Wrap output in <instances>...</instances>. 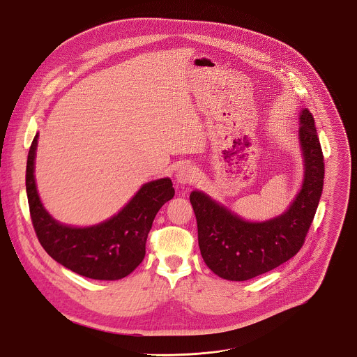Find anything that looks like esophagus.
<instances>
[{
    "label": "esophagus",
    "instance_id": "obj_1",
    "mask_svg": "<svg viewBox=\"0 0 357 357\" xmlns=\"http://www.w3.org/2000/svg\"><path fill=\"white\" fill-rule=\"evenodd\" d=\"M176 182L181 185H190L197 181V168L192 165H183L176 169Z\"/></svg>",
    "mask_w": 357,
    "mask_h": 357
}]
</instances>
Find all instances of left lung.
I'll return each instance as SVG.
<instances>
[{"label":"left lung","mask_w":357,"mask_h":357,"mask_svg":"<svg viewBox=\"0 0 357 357\" xmlns=\"http://www.w3.org/2000/svg\"><path fill=\"white\" fill-rule=\"evenodd\" d=\"M299 125L304 178L301 192L282 215L252 222L205 192L190 194L201 255L221 278L246 281L264 275L291 259L304 245L322 195L325 163L314 116L307 109L301 112Z\"/></svg>","instance_id":"left-lung-1"}]
</instances>
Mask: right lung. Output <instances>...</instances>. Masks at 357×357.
Here are the masks:
<instances>
[{
	"label": "right lung",
	"mask_w": 357,
	"mask_h": 357,
	"mask_svg": "<svg viewBox=\"0 0 357 357\" xmlns=\"http://www.w3.org/2000/svg\"><path fill=\"white\" fill-rule=\"evenodd\" d=\"M38 135L28 152L26 189L33 229L46 252L62 266L93 280L130 275L145 257V243L159 209L175 190L169 178L148 182L115 216L92 227L58 222L43 208L35 185Z\"/></svg>",
	"instance_id": "obj_1"
}]
</instances>
